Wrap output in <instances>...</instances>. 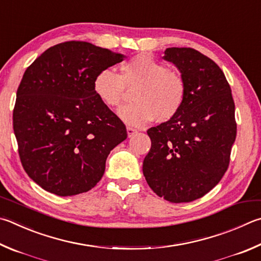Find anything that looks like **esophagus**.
I'll return each instance as SVG.
<instances>
[{"label":"esophagus","instance_id":"esophagus-1","mask_svg":"<svg viewBox=\"0 0 261 261\" xmlns=\"http://www.w3.org/2000/svg\"><path fill=\"white\" fill-rule=\"evenodd\" d=\"M126 131H127V136L129 137H134L137 132H138V130L135 129V127H131V126H127Z\"/></svg>","mask_w":261,"mask_h":261}]
</instances>
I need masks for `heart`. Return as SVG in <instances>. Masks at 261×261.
Instances as JSON below:
<instances>
[{
	"mask_svg": "<svg viewBox=\"0 0 261 261\" xmlns=\"http://www.w3.org/2000/svg\"><path fill=\"white\" fill-rule=\"evenodd\" d=\"M132 89L135 102L118 111L129 125L143 126L153 118L159 123L171 121L186 101L187 84L181 73L146 54L123 61L120 75L105 68L93 80L94 93L110 108L120 107Z\"/></svg>",
	"mask_w": 261,
	"mask_h": 261,
	"instance_id": "b5f03b06",
	"label": "heart"
}]
</instances>
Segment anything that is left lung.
Here are the masks:
<instances>
[{
    "label": "left lung",
    "instance_id": "8db88e82",
    "mask_svg": "<svg viewBox=\"0 0 261 261\" xmlns=\"http://www.w3.org/2000/svg\"><path fill=\"white\" fill-rule=\"evenodd\" d=\"M165 60L187 84L182 110L147 130L151 146L143 172L153 192L172 203L204 196L227 171L236 138L235 103L229 83L209 57L192 48H169Z\"/></svg>",
    "mask_w": 261,
    "mask_h": 261
}]
</instances>
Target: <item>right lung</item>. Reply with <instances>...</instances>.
I'll return each instance as SVG.
<instances>
[{
  "label": "right lung",
  "mask_w": 261,
  "mask_h": 261,
  "mask_svg": "<svg viewBox=\"0 0 261 261\" xmlns=\"http://www.w3.org/2000/svg\"><path fill=\"white\" fill-rule=\"evenodd\" d=\"M124 56L88 42L51 46L30 65L17 90L13 131L22 168L44 191L72 196L92 189L125 124L93 90L98 72Z\"/></svg>",
  "instance_id": "add662e5"
}]
</instances>
